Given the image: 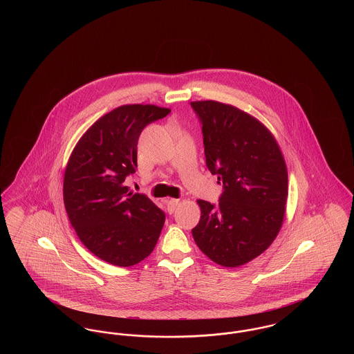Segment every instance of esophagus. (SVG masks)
<instances>
[{"mask_svg": "<svg viewBox=\"0 0 354 354\" xmlns=\"http://www.w3.org/2000/svg\"><path fill=\"white\" fill-rule=\"evenodd\" d=\"M179 203H180L179 199H169V201L166 202V205H167V211H169V214H172V212L176 209V207L179 205Z\"/></svg>", "mask_w": 354, "mask_h": 354, "instance_id": "esophagus-1", "label": "esophagus"}]
</instances>
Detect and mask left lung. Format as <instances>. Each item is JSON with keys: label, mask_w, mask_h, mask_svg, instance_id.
<instances>
[{"label": "left lung", "mask_w": 354, "mask_h": 354, "mask_svg": "<svg viewBox=\"0 0 354 354\" xmlns=\"http://www.w3.org/2000/svg\"><path fill=\"white\" fill-rule=\"evenodd\" d=\"M202 123L205 165L223 183L219 203L198 201L192 230L198 247L223 267H239L264 252L286 215L288 172L270 130L235 106L191 102Z\"/></svg>", "instance_id": "1"}]
</instances>
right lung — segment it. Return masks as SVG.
I'll list each match as a JSON object with an SVG mask.
<instances>
[{"label":"right lung","instance_id":"1","mask_svg":"<svg viewBox=\"0 0 354 354\" xmlns=\"http://www.w3.org/2000/svg\"><path fill=\"white\" fill-rule=\"evenodd\" d=\"M153 104H124L98 119L70 155L64 178L68 220L84 247L103 261L131 267L156 245L166 215L124 185L134 174L142 130L169 114Z\"/></svg>","mask_w":354,"mask_h":354}]
</instances>
